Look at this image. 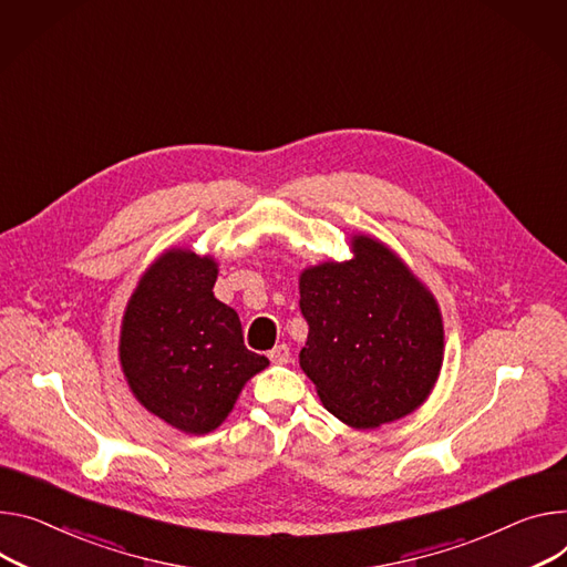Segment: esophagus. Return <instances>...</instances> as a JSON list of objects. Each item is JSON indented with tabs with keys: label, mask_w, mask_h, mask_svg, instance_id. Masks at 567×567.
<instances>
[{
	"label": "esophagus",
	"mask_w": 567,
	"mask_h": 567,
	"mask_svg": "<svg viewBox=\"0 0 567 567\" xmlns=\"http://www.w3.org/2000/svg\"><path fill=\"white\" fill-rule=\"evenodd\" d=\"M269 359L274 364H289L291 362V352H289V346L287 343H280L276 346L271 352H269Z\"/></svg>",
	"instance_id": "1"
}]
</instances>
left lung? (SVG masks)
Listing matches in <instances>:
<instances>
[{
	"instance_id": "1",
	"label": "left lung",
	"mask_w": 567,
	"mask_h": 567,
	"mask_svg": "<svg viewBox=\"0 0 567 567\" xmlns=\"http://www.w3.org/2000/svg\"><path fill=\"white\" fill-rule=\"evenodd\" d=\"M354 257L300 274V312L310 326L300 369L323 406L357 430L419 409L443 364V319L432 291L369 235Z\"/></svg>"
}]
</instances>
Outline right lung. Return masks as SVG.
Wrapping results in <instances>:
<instances>
[{"label":"right lung","instance_id":"obj_1","mask_svg":"<svg viewBox=\"0 0 567 567\" xmlns=\"http://www.w3.org/2000/svg\"><path fill=\"white\" fill-rule=\"evenodd\" d=\"M217 262L169 248L140 278L122 321L120 362L133 395L185 434H208L244 384L269 367L244 346L237 312L215 298Z\"/></svg>","mask_w":567,"mask_h":567}]
</instances>
